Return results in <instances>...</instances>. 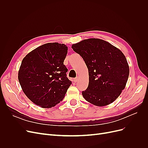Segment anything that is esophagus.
<instances>
[{
  "instance_id": "1",
  "label": "esophagus",
  "mask_w": 148,
  "mask_h": 148,
  "mask_svg": "<svg viewBox=\"0 0 148 148\" xmlns=\"http://www.w3.org/2000/svg\"><path fill=\"white\" fill-rule=\"evenodd\" d=\"M78 79H79V77H76V78H75V79H74L75 82V83H76V82H78Z\"/></svg>"
}]
</instances>
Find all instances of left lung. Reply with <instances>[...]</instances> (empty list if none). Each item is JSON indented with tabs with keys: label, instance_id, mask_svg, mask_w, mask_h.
I'll use <instances>...</instances> for the list:
<instances>
[{
	"label": "left lung",
	"instance_id": "obj_1",
	"mask_svg": "<svg viewBox=\"0 0 148 148\" xmlns=\"http://www.w3.org/2000/svg\"><path fill=\"white\" fill-rule=\"evenodd\" d=\"M88 69L89 84L82 91L85 100L96 106L112 103L126 86L129 66L120 49L100 39H84L71 46Z\"/></svg>",
	"mask_w": 148,
	"mask_h": 148
}]
</instances>
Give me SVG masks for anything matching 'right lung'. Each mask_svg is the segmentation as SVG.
<instances>
[{"label":"right lung","instance_id":"1","mask_svg":"<svg viewBox=\"0 0 148 148\" xmlns=\"http://www.w3.org/2000/svg\"><path fill=\"white\" fill-rule=\"evenodd\" d=\"M68 47L47 43L28 53L21 62L18 81L29 99L42 108H51L63 100L71 82L64 64Z\"/></svg>","mask_w":148,"mask_h":148}]
</instances>
